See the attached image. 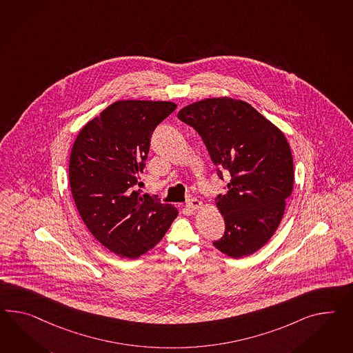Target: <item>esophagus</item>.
Masks as SVG:
<instances>
[{"label": "esophagus", "instance_id": "esophagus-1", "mask_svg": "<svg viewBox=\"0 0 353 353\" xmlns=\"http://www.w3.org/2000/svg\"><path fill=\"white\" fill-rule=\"evenodd\" d=\"M187 208H190V210H197V208H201L202 206V203H201V201L197 199H190L187 201Z\"/></svg>", "mask_w": 353, "mask_h": 353}]
</instances>
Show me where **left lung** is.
<instances>
[{"mask_svg": "<svg viewBox=\"0 0 353 353\" xmlns=\"http://www.w3.org/2000/svg\"><path fill=\"white\" fill-rule=\"evenodd\" d=\"M178 118L202 138L217 176H230L217 196L225 232L214 245L233 259L259 251L281 224L293 190L285 137L250 103L229 97L194 102Z\"/></svg>", "mask_w": 353, "mask_h": 353, "instance_id": "left-lung-1", "label": "left lung"}]
</instances>
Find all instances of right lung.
Instances as JSON below:
<instances>
[{"mask_svg":"<svg viewBox=\"0 0 353 353\" xmlns=\"http://www.w3.org/2000/svg\"><path fill=\"white\" fill-rule=\"evenodd\" d=\"M176 105L119 101L83 128L72 145L69 181L81 220L111 252L136 259L160 242L178 211L137 190L151 137Z\"/></svg>","mask_w":353,"mask_h":353,"instance_id":"add662e5","label":"right lung"}]
</instances>
